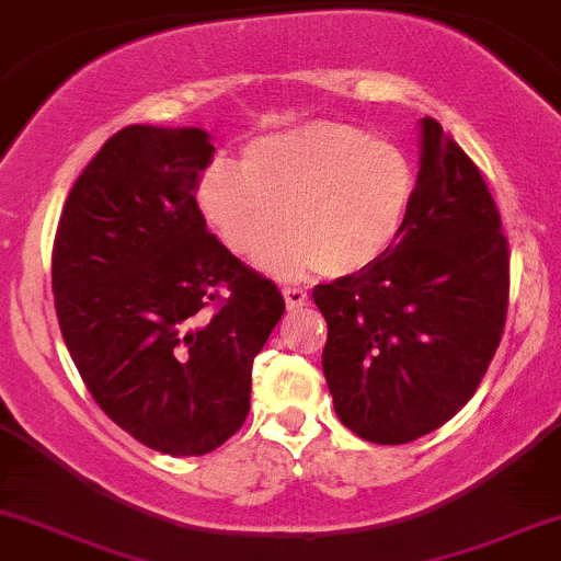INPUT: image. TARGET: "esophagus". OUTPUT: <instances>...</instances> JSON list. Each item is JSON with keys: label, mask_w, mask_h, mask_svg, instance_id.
<instances>
[{"label": "esophagus", "mask_w": 561, "mask_h": 561, "mask_svg": "<svg viewBox=\"0 0 561 561\" xmlns=\"http://www.w3.org/2000/svg\"><path fill=\"white\" fill-rule=\"evenodd\" d=\"M285 302L289 311H298V308H302L308 302V293L300 287H285Z\"/></svg>", "instance_id": "34e87169"}]
</instances>
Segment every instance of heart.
<instances>
[{"instance_id":"b5f03b06","label":"heart","mask_w":561,"mask_h":561,"mask_svg":"<svg viewBox=\"0 0 561 561\" xmlns=\"http://www.w3.org/2000/svg\"><path fill=\"white\" fill-rule=\"evenodd\" d=\"M414 190V169L396 145L337 121H308L250 141L240 169L205 171L197 203L244 261H261L285 226L268 268L300 279L375 266L401 237Z\"/></svg>"}]
</instances>
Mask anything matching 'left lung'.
<instances>
[{
    "label": "left lung",
    "instance_id": "left-lung-1",
    "mask_svg": "<svg viewBox=\"0 0 561 561\" xmlns=\"http://www.w3.org/2000/svg\"><path fill=\"white\" fill-rule=\"evenodd\" d=\"M313 302L334 414L364 440H416L474 396L504 334L508 248L485 179L437 121H420L401 237L375 266L313 287Z\"/></svg>",
    "mask_w": 561,
    "mask_h": 561
}]
</instances>
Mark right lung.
I'll return each mask as SVG.
<instances>
[{
	"mask_svg": "<svg viewBox=\"0 0 561 561\" xmlns=\"http://www.w3.org/2000/svg\"><path fill=\"white\" fill-rule=\"evenodd\" d=\"M203 128L134 124L76 179L57 224L53 293L70 358L147 448L203 456L250 411L253 358L285 298L205 227Z\"/></svg>",
	"mask_w": 561,
	"mask_h": 561,
	"instance_id": "add662e5",
	"label": "right lung"
}]
</instances>
